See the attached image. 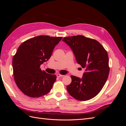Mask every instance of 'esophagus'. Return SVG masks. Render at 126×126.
Segmentation results:
<instances>
[{
	"label": "esophagus",
	"mask_w": 126,
	"mask_h": 126,
	"mask_svg": "<svg viewBox=\"0 0 126 126\" xmlns=\"http://www.w3.org/2000/svg\"><path fill=\"white\" fill-rule=\"evenodd\" d=\"M64 75H60V74H57V77H58V78H59V77H63Z\"/></svg>",
	"instance_id": "obj_1"
}]
</instances>
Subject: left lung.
Masks as SVG:
<instances>
[{"label":"left lung","instance_id":"obj_1","mask_svg":"<svg viewBox=\"0 0 126 126\" xmlns=\"http://www.w3.org/2000/svg\"><path fill=\"white\" fill-rule=\"evenodd\" d=\"M62 40L70 47L77 63L85 69L81 78L71 76L68 92L79 100L91 99L101 91L108 77L107 52L98 41L82 35L64 37Z\"/></svg>","mask_w":126,"mask_h":126}]
</instances>
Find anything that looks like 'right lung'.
<instances>
[{
    "label": "right lung",
    "mask_w": 126,
    "mask_h": 126,
    "mask_svg": "<svg viewBox=\"0 0 126 126\" xmlns=\"http://www.w3.org/2000/svg\"><path fill=\"white\" fill-rule=\"evenodd\" d=\"M62 38L39 36L25 41L18 47L13 59L14 76L17 86L25 94L38 98L51 89L56 76L42 71L40 66L50 58Z\"/></svg>",
    "instance_id": "add662e5"
}]
</instances>
